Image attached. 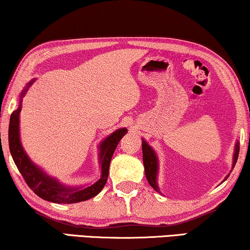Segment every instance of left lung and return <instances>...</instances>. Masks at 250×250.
<instances>
[{"mask_svg": "<svg viewBox=\"0 0 250 250\" xmlns=\"http://www.w3.org/2000/svg\"><path fill=\"white\" fill-rule=\"evenodd\" d=\"M240 143L239 141L235 142L234 146V152H233V159H232V169L235 165L238 160L239 156V150H240ZM142 153H143V165H145V173L146 176V180L150 186H151L153 189H155L157 192L162 193L159 190L158 183H157V176H158V170H159V162L158 157H157V153L155 150H153L151 146L148 145V142L146 140L142 139ZM231 169V172H232ZM230 174H228L227 177H225L224 181L228 179Z\"/></svg>", "mask_w": 250, "mask_h": 250, "instance_id": "left-lung-1", "label": "left lung"}]
</instances>
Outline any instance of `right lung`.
<instances>
[{"label":"right lung","mask_w":250,"mask_h":250,"mask_svg":"<svg viewBox=\"0 0 250 250\" xmlns=\"http://www.w3.org/2000/svg\"><path fill=\"white\" fill-rule=\"evenodd\" d=\"M35 78L29 82L23 88L19 97V105L10 117L9 125V148L13 162L19 169L23 180L37 196L44 200L57 204H76L91 199L100 193L107 182L112 155H114L118 142L127 133V128H118L110 135L102 140L99 145V164H100V177L92 184L73 187L62 184L56 177H52L37 166L27 155L20 141V111H21L22 98L28 91Z\"/></svg>","instance_id":"right-lung-1"}]
</instances>
